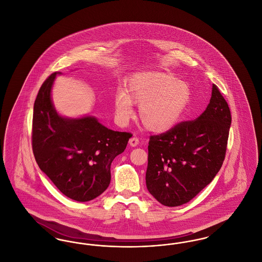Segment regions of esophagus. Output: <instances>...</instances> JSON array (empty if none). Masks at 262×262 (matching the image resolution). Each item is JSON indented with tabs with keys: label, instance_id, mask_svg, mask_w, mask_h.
<instances>
[{
	"label": "esophagus",
	"instance_id": "obj_1",
	"mask_svg": "<svg viewBox=\"0 0 262 262\" xmlns=\"http://www.w3.org/2000/svg\"><path fill=\"white\" fill-rule=\"evenodd\" d=\"M129 145L130 146H133V147H135V146H137L138 145V143H139V140H138V138L136 137H133L132 138H129Z\"/></svg>",
	"mask_w": 262,
	"mask_h": 262
}]
</instances>
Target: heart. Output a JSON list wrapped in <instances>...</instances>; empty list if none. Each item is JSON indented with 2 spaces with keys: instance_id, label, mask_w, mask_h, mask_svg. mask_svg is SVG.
<instances>
[{
  "instance_id": "obj_1",
  "label": "heart",
  "mask_w": 262,
  "mask_h": 262,
  "mask_svg": "<svg viewBox=\"0 0 262 262\" xmlns=\"http://www.w3.org/2000/svg\"><path fill=\"white\" fill-rule=\"evenodd\" d=\"M190 97L189 86L171 74H137L127 80L125 92L118 91L115 95L116 119L119 124H126L134 115L133 104H137L142 125L152 132H165L178 123Z\"/></svg>"
}]
</instances>
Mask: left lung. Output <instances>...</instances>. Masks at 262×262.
I'll use <instances>...</instances> for the list:
<instances>
[{
    "label": "left lung",
    "instance_id": "1",
    "mask_svg": "<svg viewBox=\"0 0 262 262\" xmlns=\"http://www.w3.org/2000/svg\"><path fill=\"white\" fill-rule=\"evenodd\" d=\"M231 112L215 84L205 111L150 136L146 187L161 204L180 206L209 185L224 162Z\"/></svg>",
    "mask_w": 262,
    "mask_h": 262
}]
</instances>
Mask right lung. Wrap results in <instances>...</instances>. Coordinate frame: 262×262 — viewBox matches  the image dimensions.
Masks as SVG:
<instances>
[{
  "label": "right lung",
  "mask_w": 262,
  "mask_h": 262,
  "mask_svg": "<svg viewBox=\"0 0 262 262\" xmlns=\"http://www.w3.org/2000/svg\"><path fill=\"white\" fill-rule=\"evenodd\" d=\"M54 73L34 102L32 150L39 168L66 196L84 202L109 187L111 164L125 151L130 133L115 132L93 117L64 119L51 101Z\"/></svg>",
  "instance_id": "add662e5"
}]
</instances>
